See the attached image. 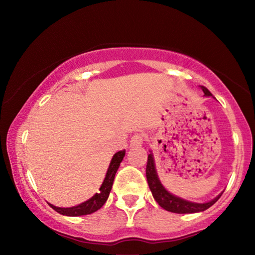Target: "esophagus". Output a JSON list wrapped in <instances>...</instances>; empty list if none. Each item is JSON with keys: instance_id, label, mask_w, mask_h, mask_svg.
Listing matches in <instances>:
<instances>
[{"instance_id": "esophagus-1", "label": "esophagus", "mask_w": 255, "mask_h": 255, "mask_svg": "<svg viewBox=\"0 0 255 255\" xmlns=\"http://www.w3.org/2000/svg\"><path fill=\"white\" fill-rule=\"evenodd\" d=\"M142 141H144V137H142L141 134H134L132 135L131 140H130V147L131 148H135V147H139V146L142 145Z\"/></svg>"}]
</instances>
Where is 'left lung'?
<instances>
[{
  "label": "left lung",
  "instance_id": "1",
  "mask_svg": "<svg viewBox=\"0 0 255 255\" xmlns=\"http://www.w3.org/2000/svg\"><path fill=\"white\" fill-rule=\"evenodd\" d=\"M202 90H203L204 96H212V94L209 92V90L205 88V87H202ZM146 179H147V183L149 189L152 191L153 197L154 200L158 202L160 207L165 209L167 211L175 212V214H195V212H202L207 210L214 205L216 202L219 200V197L222 196L221 193L218 196H216L214 200L204 202V203H196V202H191L188 200H184V198H181L176 195H173L169 193L168 190L166 189L165 187L162 186L161 181H160L158 173H156L155 168V161L154 156H153L152 151H149L148 158H147V165H146Z\"/></svg>",
  "mask_w": 255,
  "mask_h": 255
}]
</instances>
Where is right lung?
<instances>
[{
	"label": "right lung",
	"instance_id": "add662e5",
	"mask_svg": "<svg viewBox=\"0 0 255 255\" xmlns=\"http://www.w3.org/2000/svg\"><path fill=\"white\" fill-rule=\"evenodd\" d=\"M125 155V151H120L115 153L113 159H111L109 168L107 170L106 177H104L102 184H101L99 193H96L93 197H90L89 200L82 202L81 204L75 205V207L71 208H60L55 207V205L48 203V205L59 212L60 215L64 216H69V217H78V216H85V215H90L93 212H95L103 207V204L106 203L108 197H109V194L111 191V188H113V183L115 180V175H116V172L120 167L122 160H123Z\"/></svg>",
	"mask_w": 255,
	"mask_h": 255
}]
</instances>
